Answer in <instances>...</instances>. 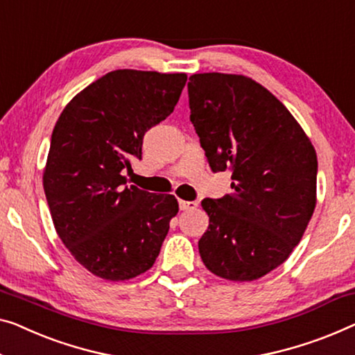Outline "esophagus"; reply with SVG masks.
<instances>
[{"label":"esophagus","instance_id":"34e87169","mask_svg":"<svg viewBox=\"0 0 355 355\" xmlns=\"http://www.w3.org/2000/svg\"><path fill=\"white\" fill-rule=\"evenodd\" d=\"M180 210H193L198 207V202L196 200H178Z\"/></svg>","mask_w":355,"mask_h":355}]
</instances>
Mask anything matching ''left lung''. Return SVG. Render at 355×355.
Here are the masks:
<instances>
[{
	"mask_svg": "<svg viewBox=\"0 0 355 355\" xmlns=\"http://www.w3.org/2000/svg\"><path fill=\"white\" fill-rule=\"evenodd\" d=\"M189 119L211 172L231 171L232 194L204 199L205 268L255 280L287 260L315 207L317 156L290 111L241 75L189 76Z\"/></svg>",
	"mask_w": 355,
	"mask_h": 355,
	"instance_id": "1",
	"label": "left lung"
}]
</instances>
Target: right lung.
Segmentation results:
<instances>
[{"mask_svg":"<svg viewBox=\"0 0 355 355\" xmlns=\"http://www.w3.org/2000/svg\"><path fill=\"white\" fill-rule=\"evenodd\" d=\"M184 73L116 70L73 97L52 130L42 177L55 231L94 276L125 280L155 264L178 202L125 187L144 135L172 113Z\"/></svg>","mask_w":355,"mask_h":355,"instance_id":"obj_1","label":"right lung"}]
</instances>
